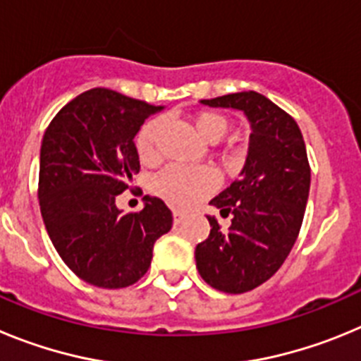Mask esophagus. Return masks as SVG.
<instances>
[{
  "label": "esophagus",
  "mask_w": 361,
  "mask_h": 361,
  "mask_svg": "<svg viewBox=\"0 0 361 361\" xmlns=\"http://www.w3.org/2000/svg\"><path fill=\"white\" fill-rule=\"evenodd\" d=\"M184 216H186V215H184L183 212H178V209H175V212H173V222H175V224H180V222H183V220H184Z\"/></svg>",
  "instance_id": "obj_1"
}]
</instances>
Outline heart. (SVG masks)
I'll return each mask as SVG.
<instances>
[{"mask_svg": "<svg viewBox=\"0 0 361 361\" xmlns=\"http://www.w3.org/2000/svg\"><path fill=\"white\" fill-rule=\"evenodd\" d=\"M195 128L204 139L219 141L228 133V117L219 111H199L193 119ZM161 119H149L142 124L135 135L137 155L142 162H157L161 157ZM219 173L212 166L170 164L152 178V193L177 209L193 208L195 204L209 197L219 188Z\"/></svg>", "mask_w": 361, "mask_h": 361, "instance_id": "obj_1", "label": "heart"}]
</instances>
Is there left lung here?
Returning a JSON list of instances; mask_svg holds the SVG:
<instances>
[{
    "instance_id": "obj_1",
    "label": "left lung",
    "mask_w": 361,
    "mask_h": 361,
    "mask_svg": "<svg viewBox=\"0 0 361 361\" xmlns=\"http://www.w3.org/2000/svg\"><path fill=\"white\" fill-rule=\"evenodd\" d=\"M202 103L237 108L251 123L240 178L209 202L222 216H231V224L222 229L208 215L212 231L195 250L204 282L240 295L269 280L293 250L304 220L311 168L296 121L266 95L250 90Z\"/></svg>"
}]
</instances>
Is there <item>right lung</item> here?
I'll return each mask as SVG.
<instances>
[{"label":"right lung","mask_w":361,"mask_h":361,"mask_svg":"<svg viewBox=\"0 0 361 361\" xmlns=\"http://www.w3.org/2000/svg\"><path fill=\"white\" fill-rule=\"evenodd\" d=\"M161 106L108 88H92L57 111L39 155L41 216L63 262L85 282L128 288L152 264L153 244L173 224L159 197L135 213L116 197L139 173L133 137Z\"/></svg>","instance_id":"1"}]
</instances>
